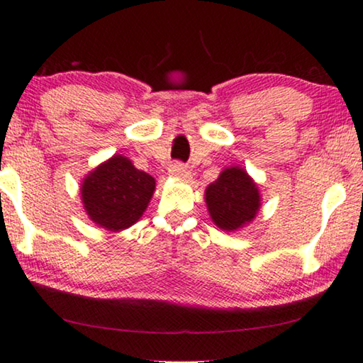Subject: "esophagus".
I'll list each match as a JSON object with an SVG mask.
<instances>
[{
	"label": "esophagus",
	"mask_w": 363,
	"mask_h": 363,
	"mask_svg": "<svg viewBox=\"0 0 363 363\" xmlns=\"http://www.w3.org/2000/svg\"><path fill=\"white\" fill-rule=\"evenodd\" d=\"M169 173L175 178H182V180H185V178H190V172H188L186 167L180 164V162H175V164H172L170 169H169Z\"/></svg>",
	"instance_id": "1"
}]
</instances>
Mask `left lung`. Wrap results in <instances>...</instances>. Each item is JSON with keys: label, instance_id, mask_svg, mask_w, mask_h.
Returning a JSON list of instances; mask_svg holds the SVG:
<instances>
[{"label": "left lung", "instance_id": "left-lung-1", "mask_svg": "<svg viewBox=\"0 0 363 363\" xmlns=\"http://www.w3.org/2000/svg\"><path fill=\"white\" fill-rule=\"evenodd\" d=\"M204 199L213 223L224 230L244 228L260 209L259 188L240 167L220 172L218 180L208 185Z\"/></svg>", "mask_w": 363, "mask_h": 363}]
</instances>
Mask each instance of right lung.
<instances>
[{
    "label": "right lung",
    "mask_w": 363,
    "mask_h": 363,
    "mask_svg": "<svg viewBox=\"0 0 363 363\" xmlns=\"http://www.w3.org/2000/svg\"><path fill=\"white\" fill-rule=\"evenodd\" d=\"M83 208L99 228L113 233L138 223L155 191V180L128 157L113 155L82 183Z\"/></svg>",
    "instance_id": "obj_1"
}]
</instances>
